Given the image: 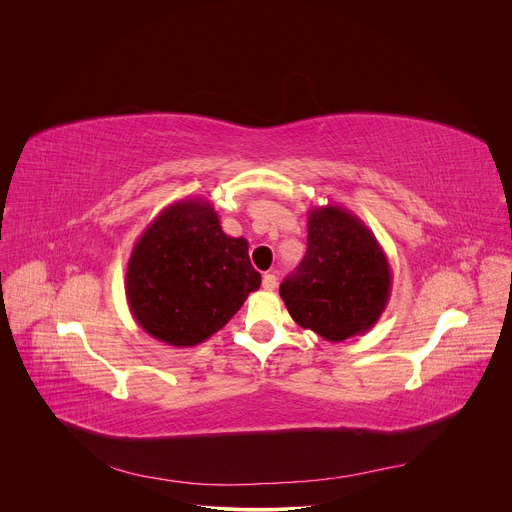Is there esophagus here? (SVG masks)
Here are the masks:
<instances>
[{
	"mask_svg": "<svg viewBox=\"0 0 512 512\" xmlns=\"http://www.w3.org/2000/svg\"><path fill=\"white\" fill-rule=\"evenodd\" d=\"M277 287V277L273 273H265L263 275V289L267 291H273Z\"/></svg>",
	"mask_w": 512,
	"mask_h": 512,
	"instance_id": "obj_1",
	"label": "esophagus"
}]
</instances>
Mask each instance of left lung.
I'll return each mask as SVG.
<instances>
[{
    "mask_svg": "<svg viewBox=\"0 0 512 512\" xmlns=\"http://www.w3.org/2000/svg\"><path fill=\"white\" fill-rule=\"evenodd\" d=\"M393 273L373 231L350 210L308 212V251L279 294L289 316L330 342L371 330L385 312Z\"/></svg>",
    "mask_w": 512,
    "mask_h": 512,
    "instance_id": "8db88e82",
    "label": "left lung"
}]
</instances>
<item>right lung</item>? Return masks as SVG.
I'll list each match as a JSON object with an SVG mask.
<instances>
[{"label":"right lung","instance_id":"obj_1","mask_svg":"<svg viewBox=\"0 0 512 512\" xmlns=\"http://www.w3.org/2000/svg\"><path fill=\"white\" fill-rule=\"evenodd\" d=\"M259 285L247 239L225 235L204 198L166 206L137 239L125 273L137 326L176 348L221 330Z\"/></svg>","mask_w":512,"mask_h":512}]
</instances>
